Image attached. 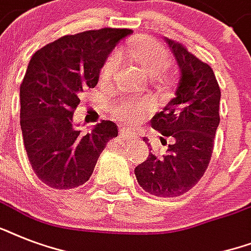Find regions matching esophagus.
Returning a JSON list of instances; mask_svg holds the SVG:
<instances>
[{"label":"esophagus","mask_w":251,"mask_h":251,"mask_svg":"<svg viewBox=\"0 0 251 251\" xmlns=\"http://www.w3.org/2000/svg\"><path fill=\"white\" fill-rule=\"evenodd\" d=\"M120 138H121V141L124 142V143H126V142L129 141V137H127V134L125 133V130H120Z\"/></svg>","instance_id":"esophagus-1"}]
</instances>
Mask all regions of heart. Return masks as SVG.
<instances>
[{"instance_id": "heart-1", "label": "heart", "mask_w": 251, "mask_h": 251, "mask_svg": "<svg viewBox=\"0 0 251 251\" xmlns=\"http://www.w3.org/2000/svg\"><path fill=\"white\" fill-rule=\"evenodd\" d=\"M129 54L137 62L142 72L151 76L160 75L169 64L167 49L159 41L151 37H142L134 41L133 45L129 48ZM118 64H120V57L117 53H112L102 64L100 78L102 80H109L113 76L116 69L118 68ZM150 108H151V102L149 100L138 101L133 99H124L112 104L109 106V112L117 120L131 121L133 118L149 110Z\"/></svg>"}]
</instances>
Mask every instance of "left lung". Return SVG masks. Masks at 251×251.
I'll list each match as a JSON object with an SVG mask.
<instances>
[{
	"mask_svg": "<svg viewBox=\"0 0 251 251\" xmlns=\"http://www.w3.org/2000/svg\"><path fill=\"white\" fill-rule=\"evenodd\" d=\"M165 41L178 64L181 76L176 98L153 116L151 125L163 137H171L172 142L167 153L150 152L147 160L134 172L138 183L147 193L169 198L190 190L208 167L220 122V87L210 65L177 41Z\"/></svg>",
	"mask_w": 251,
	"mask_h": 251,
	"instance_id": "obj_1",
	"label": "left lung"
}]
</instances>
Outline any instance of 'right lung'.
Returning a JSON list of instances; mask_svg holds the SVG:
<instances>
[{"label":"right lung","instance_id":"obj_1","mask_svg":"<svg viewBox=\"0 0 251 251\" xmlns=\"http://www.w3.org/2000/svg\"><path fill=\"white\" fill-rule=\"evenodd\" d=\"M129 28L66 35L39 49L21 84V129L35 175L66 190L90 179L100 153L118 130L101 121L91 133L74 129L73 114L84 88H94L106 57Z\"/></svg>","mask_w":251,"mask_h":251}]
</instances>
